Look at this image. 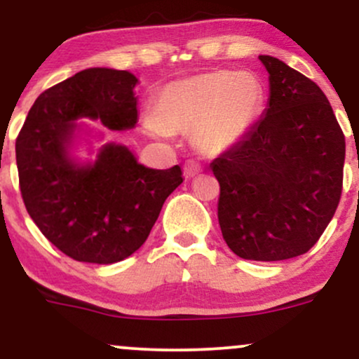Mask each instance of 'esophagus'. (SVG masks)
<instances>
[{"mask_svg":"<svg viewBox=\"0 0 359 359\" xmlns=\"http://www.w3.org/2000/svg\"><path fill=\"white\" fill-rule=\"evenodd\" d=\"M199 172H203V167H201L197 162H194V160H189V162L184 163L185 179H192V177H196Z\"/></svg>","mask_w":359,"mask_h":359,"instance_id":"34e87169","label":"esophagus"}]
</instances>
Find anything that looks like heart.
Returning <instances> with one entry per match:
<instances>
[{
  "mask_svg": "<svg viewBox=\"0 0 359 359\" xmlns=\"http://www.w3.org/2000/svg\"><path fill=\"white\" fill-rule=\"evenodd\" d=\"M263 104L265 89L251 74L205 72L167 84L155 111L143 114V126L158 138L194 131L203 154L219 155L250 133Z\"/></svg>",
  "mask_w": 359,
  "mask_h": 359,
  "instance_id": "heart-1",
  "label": "heart"
}]
</instances>
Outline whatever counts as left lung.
<instances>
[{
  "mask_svg": "<svg viewBox=\"0 0 359 359\" xmlns=\"http://www.w3.org/2000/svg\"><path fill=\"white\" fill-rule=\"evenodd\" d=\"M258 59L269 72L266 108L211 170L229 250L245 259L280 262L307 253L334 216L346 145L316 82L277 57Z\"/></svg>",
  "mask_w": 359,
  "mask_h": 359,
  "instance_id": "1",
  "label": "left lung"
}]
</instances>
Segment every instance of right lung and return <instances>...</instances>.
<instances>
[{"mask_svg": "<svg viewBox=\"0 0 359 359\" xmlns=\"http://www.w3.org/2000/svg\"><path fill=\"white\" fill-rule=\"evenodd\" d=\"M138 77L90 67L36 97L16 138V167L25 208L43 236L77 262H121L154 228L162 205L182 184V170L145 167L121 143L96 150L104 131L138 123ZM84 147L93 159H82Z\"/></svg>", "mask_w": 359, "mask_h": 359, "instance_id": "add662e5", "label": "right lung"}]
</instances>
